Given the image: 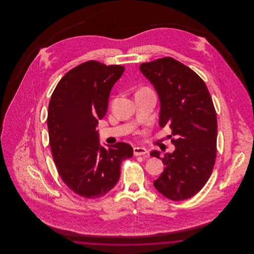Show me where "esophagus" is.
<instances>
[{"label": "esophagus", "mask_w": 254, "mask_h": 254, "mask_svg": "<svg viewBox=\"0 0 254 254\" xmlns=\"http://www.w3.org/2000/svg\"><path fill=\"white\" fill-rule=\"evenodd\" d=\"M133 153L135 156H139V155H145L147 153V149L145 147L142 146H134L133 148Z\"/></svg>", "instance_id": "esophagus-1"}]
</instances>
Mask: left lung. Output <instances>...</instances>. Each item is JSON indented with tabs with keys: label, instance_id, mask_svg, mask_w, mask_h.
<instances>
[{
	"label": "left lung",
	"instance_id": "1",
	"mask_svg": "<svg viewBox=\"0 0 254 254\" xmlns=\"http://www.w3.org/2000/svg\"><path fill=\"white\" fill-rule=\"evenodd\" d=\"M160 100L159 126L172 129L175 150L166 153V168L155 189L172 201L199 192L210 177L216 157L217 118L205 82L187 65L167 57L140 65ZM151 156L160 158V151Z\"/></svg>",
	"mask_w": 254,
	"mask_h": 254
}]
</instances>
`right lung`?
I'll list each match as a JSON object with an SVG mask.
<instances>
[{"label":"right lung","instance_id":"add662e5","mask_svg":"<svg viewBox=\"0 0 254 254\" xmlns=\"http://www.w3.org/2000/svg\"><path fill=\"white\" fill-rule=\"evenodd\" d=\"M124 70L122 65L85 62L62 78L49 102L53 160L63 182L87 199L112 190L120 178L122 162L132 157V146L127 143L101 145L96 130L107 114L111 88Z\"/></svg>","mask_w":254,"mask_h":254}]
</instances>
